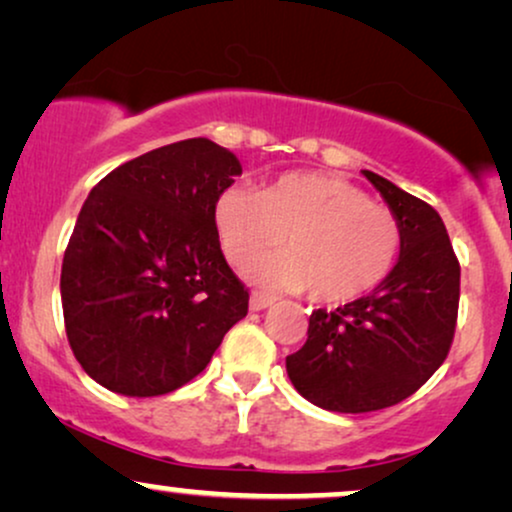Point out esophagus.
Here are the masks:
<instances>
[{
    "instance_id": "34e87169",
    "label": "esophagus",
    "mask_w": 512,
    "mask_h": 512,
    "mask_svg": "<svg viewBox=\"0 0 512 512\" xmlns=\"http://www.w3.org/2000/svg\"><path fill=\"white\" fill-rule=\"evenodd\" d=\"M271 304H274V300H271L269 295H264V293H252L250 295V309H252V312H262V309L271 307Z\"/></svg>"
}]
</instances>
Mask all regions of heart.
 <instances>
[{"instance_id":"heart-1","label":"heart","mask_w":512,"mask_h":512,"mask_svg":"<svg viewBox=\"0 0 512 512\" xmlns=\"http://www.w3.org/2000/svg\"><path fill=\"white\" fill-rule=\"evenodd\" d=\"M215 224L224 255L269 286L304 290L312 300H357L385 281L401 252V224L345 179L290 172L262 191L229 189L217 200Z\"/></svg>"}]
</instances>
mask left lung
<instances>
[{
    "instance_id": "left-lung-1",
    "label": "left lung",
    "mask_w": 512,
    "mask_h": 512,
    "mask_svg": "<svg viewBox=\"0 0 512 512\" xmlns=\"http://www.w3.org/2000/svg\"><path fill=\"white\" fill-rule=\"evenodd\" d=\"M401 224V252L371 295L316 309L286 357L290 383L326 411L368 413L411 397L444 364L456 331L461 264L432 205L364 170Z\"/></svg>"
}]
</instances>
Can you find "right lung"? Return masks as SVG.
I'll list each match as a JSON object with an SVG mask.
<instances>
[{
    "label": "right lung",
    "mask_w": 512,
    "mask_h": 512,
    "mask_svg": "<svg viewBox=\"0 0 512 512\" xmlns=\"http://www.w3.org/2000/svg\"><path fill=\"white\" fill-rule=\"evenodd\" d=\"M243 172L210 139L155 148L94 186L63 255L66 333L84 373L125 397L179 390L248 314L215 224Z\"/></svg>",
    "instance_id": "right-lung-1"
}]
</instances>
